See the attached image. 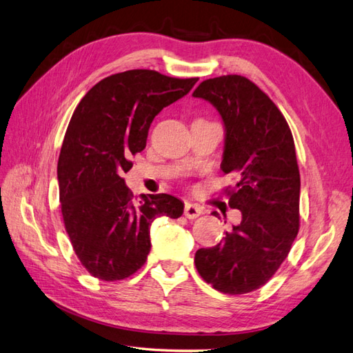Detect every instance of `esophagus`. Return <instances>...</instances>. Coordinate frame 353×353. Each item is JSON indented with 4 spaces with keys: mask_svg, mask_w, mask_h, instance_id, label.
<instances>
[{
    "mask_svg": "<svg viewBox=\"0 0 353 353\" xmlns=\"http://www.w3.org/2000/svg\"><path fill=\"white\" fill-rule=\"evenodd\" d=\"M201 213H203V210L200 205H196V204H186L185 205V216L188 219H196Z\"/></svg>",
    "mask_w": 353,
    "mask_h": 353,
    "instance_id": "esophagus-1",
    "label": "esophagus"
}]
</instances>
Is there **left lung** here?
<instances>
[{
    "instance_id": "obj_1",
    "label": "left lung",
    "mask_w": 353,
    "mask_h": 353,
    "mask_svg": "<svg viewBox=\"0 0 353 353\" xmlns=\"http://www.w3.org/2000/svg\"><path fill=\"white\" fill-rule=\"evenodd\" d=\"M192 95L213 104L222 117L221 168L239 177L225 192L231 209L241 212V222L225 232L219 245L196 250L195 267L216 291L248 294L273 277L300 228L294 137L282 112L246 77L207 79Z\"/></svg>"
}]
</instances>
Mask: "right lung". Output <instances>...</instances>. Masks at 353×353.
I'll use <instances>...</instances> for the list:
<instances>
[{
  "label": "right lung",
  "instance_id": "obj_1",
  "mask_svg": "<svg viewBox=\"0 0 353 353\" xmlns=\"http://www.w3.org/2000/svg\"><path fill=\"white\" fill-rule=\"evenodd\" d=\"M196 77L130 70L98 82L71 116L58 159L61 212L71 245L89 274L114 282L134 274L150 252V225L177 219L183 203L168 194L141 195L125 185L131 155L146 148L152 121L185 97Z\"/></svg>",
  "mask_w": 353,
  "mask_h": 353
}]
</instances>
